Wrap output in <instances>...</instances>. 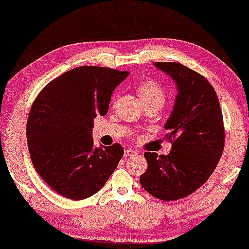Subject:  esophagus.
<instances>
[{
    "label": "esophagus",
    "mask_w": 249,
    "mask_h": 249,
    "mask_svg": "<svg viewBox=\"0 0 249 249\" xmlns=\"http://www.w3.org/2000/svg\"><path fill=\"white\" fill-rule=\"evenodd\" d=\"M134 156H138V152L134 151V150L127 149L124 151V157H134Z\"/></svg>",
    "instance_id": "obj_1"
}]
</instances>
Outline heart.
Listing matches in <instances>:
<instances>
[{
	"label": "heart",
	"instance_id": "1",
	"mask_svg": "<svg viewBox=\"0 0 249 249\" xmlns=\"http://www.w3.org/2000/svg\"><path fill=\"white\" fill-rule=\"evenodd\" d=\"M138 96L144 105L157 104L162 107L165 100V91L160 84L154 80H145L138 87Z\"/></svg>",
	"mask_w": 249,
	"mask_h": 249
}]
</instances>
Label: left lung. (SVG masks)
<instances>
[{
	"label": "left lung",
	"mask_w": 249,
	"mask_h": 249,
	"mask_svg": "<svg viewBox=\"0 0 249 249\" xmlns=\"http://www.w3.org/2000/svg\"><path fill=\"white\" fill-rule=\"evenodd\" d=\"M177 83L178 96L165 124L172 143L168 156L145 152L148 170L140 177L146 192L175 201L195 192L214 172L225 143L216 92L204 76L180 63H154Z\"/></svg>",
	"instance_id": "obj_1"
}]
</instances>
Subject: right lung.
I'll return each instance as SVG.
<instances>
[{"mask_svg": "<svg viewBox=\"0 0 249 249\" xmlns=\"http://www.w3.org/2000/svg\"><path fill=\"white\" fill-rule=\"evenodd\" d=\"M129 71L80 66L48 83L28 115L26 138L36 172L64 197L97 193L124 156L119 143L93 148V118L108 112L111 93Z\"/></svg>", "mask_w": 249, "mask_h": 249, "instance_id": "obj_1", "label": "right lung"}]
</instances>
